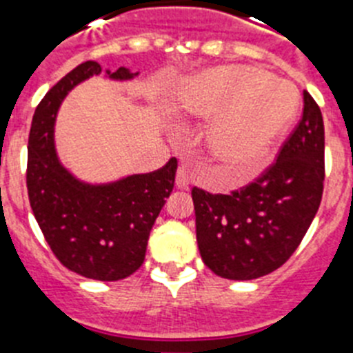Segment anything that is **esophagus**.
Here are the masks:
<instances>
[{"label": "esophagus", "instance_id": "1", "mask_svg": "<svg viewBox=\"0 0 353 353\" xmlns=\"http://www.w3.org/2000/svg\"><path fill=\"white\" fill-rule=\"evenodd\" d=\"M192 182V171L187 166H180L176 171V187L179 189H189Z\"/></svg>", "mask_w": 353, "mask_h": 353}]
</instances>
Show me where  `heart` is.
I'll return each instance as SVG.
<instances>
[{
  "mask_svg": "<svg viewBox=\"0 0 353 353\" xmlns=\"http://www.w3.org/2000/svg\"><path fill=\"white\" fill-rule=\"evenodd\" d=\"M297 105V92L288 83L245 65L203 72L182 88L187 113L203 120L220 117L208 134V150L230 180L248 179L261 166Z\"/></svg>",
  "mask_w": 353,
  "mask_h": 353,
  "instance_id": "heart-1",
  "label": "heart"
}]
</instances>
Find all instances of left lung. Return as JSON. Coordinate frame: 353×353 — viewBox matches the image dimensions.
<instances>
[{"mask_svg":"<svg viewBox=\"0 0 353 353\" xmlns=\"http://www.w3.org/2000/svg\"><path fill=\"white\" fill-rule=\"evenodd\" d=\"M322 111L304 92V109L258 179L230 194L192 187L201 260L224 279L249 281L279 269L304 239L323 194Z\"/></svg>","mask_w":353,"mask_h":353,"instance_id":"8db88e82","label":"left lung"}]
</instances>
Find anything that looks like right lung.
<instances>
[{"instance_id":"obj_1","label":"right lung","mask_w":353,"mask_h":353,"mask_svg":"<svg viewBox=\"0 0 353 353\" xmlns=\"http://www.w3.org/2000/svg\"><path fill=\"white\" fill-rule=\"evenodd\" d=\"M97 61L68 72L37 105L28 139L26 185L31 210L46 242L63 267L97 281H118L145 261L150 230L174 187L179 161L132 174L109 185H86L63 170L54 152L52 127L63 97L81 81L99 76ZM134 74L120 67L114 79Z\"/></svg>"}]
</instances>
